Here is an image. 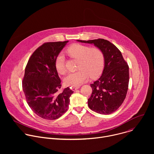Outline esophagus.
<instances>
[{
  "instance_id": "esophagus-1",
  "label": "esophagus",
  "mask_w": 154,
  "mask_h": 154,
  "mask_svg": "<svg viewBox=\"0 0 154 154\" xmlns=\"http://www.w3.org/2000/svg\"><path fill=\"white\" fill-rule=\"evenodd\" d=\"M80 88V86H72L71 87V89L73 90V91H76L77 90H78Z\"/></svg>"
}]
</instances>
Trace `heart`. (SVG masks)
I'll use <instances>...</instances> for the list:
<instances>
[{"instance_id":"obj_1","label":"heart","mask_w":154,"mask_h":154,"mask_svg":"<svg viewBox=\"0 0 154 154\" xmlns=\"http://www.w3.org/2000/svg\"><path fill=\"white\" fill-rule=\"evenodd\" d=\"M71 57L78 59V71L68 74L65 77L64 82L69 86H79L91 76L94 78L102 71L104 65V56L98 48L74 44L66 51ZM57 72L63 74L66 72L65 59L63 54H59L55 60Z\"/></svg>"}]
</instances>
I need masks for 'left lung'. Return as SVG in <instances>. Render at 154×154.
Instances as JSON below:
<instances>
[{
  "instance_id": "8db88e82",
  "label": "left lung",
  "mask_w": 154,
  "mask_h": 154,
  "mask_svg": "<svg viewBox=\"0 0 154 154\" xmlns=\"http://www.w3.org/2000/svg\"><path fill=\"white\" fill-rule=\"evenodd\" d=\"M91 44L99 49L104 56V68L100 78L91 84L93 92L88 105L94 112L102 115L115 112L123 103L127 94L128 66L121 51L109 41L103 39L77 40Z\"/></svg>"
}]
</instances>
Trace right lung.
Listing matches in <instances>:
<instances>
[{
	"mask_svg": "<svg viewBox=\"0 0 154 154\" xmlns=\"http://www.w3.org/2000/svg\"><path fill=\"white\" fill-rule=\"evenodd\" d=\"M68 42L43 44L33 53L26 66L23 89L32 110L43 119L54 120L63 115L74 93L69 87L57 93L61 85L55 60Z\"/></svg>",
	"mask_w": 154,
	"mask_h": 154,
	"instance_id": "obj_1",
	"label": "right lung"
}]
</instances>
